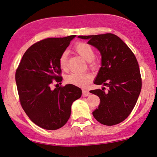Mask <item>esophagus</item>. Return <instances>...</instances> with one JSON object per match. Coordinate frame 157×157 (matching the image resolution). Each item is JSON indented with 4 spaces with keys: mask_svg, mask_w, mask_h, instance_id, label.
<instances>
[{
    "mask_svg": "<svg viewBox=\"0 0 157 157\" xmlns=\"http://www.w3.org/2000/svg\"><path fill=\"white\" fill-rule=\"evenodd\" d=\"M82 94H83L84 96H88V95H90V92L89 91H87V90L83 89L82 90Z\"/></svg>",
    "mask_w": 157,
    "mask_h": 157,
    "instance_id": "esophagus-1",
    "label": "esophagus"
}]
</instances>
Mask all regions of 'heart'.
<instances>
[{"mask_svg":"<svg viewBox=\"0 0 157 157\" xmlns=\"http://www.w3.org/2000/svg\"><path fill=\"white\" fill-rule=\"evenodd\" d=\"M75 51L84 60L90 63V67L94 68L97 63L94 60L95 58V51L91 46L84 42H78L74 47ZM59 65L61 69L64 71L68 70L67 64V53L63 52L59 58ZM93 79V76L89 73L79 74L71 73L66 78V82L68 84L75 85L77 86H86L89 84Z\"/></svg>","mask_w":157,"mask_h":157,"instance_id":"heart-1","label":"heart"}]
</instances>
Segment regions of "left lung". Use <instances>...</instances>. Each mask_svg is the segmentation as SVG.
<instances>
[{
  "label": "left lung",
  "instance_id": "obj_1",
  "mask_svg": "<svg viewBox=\"0 0 157 157\" xmlns=\"http://www.w3.org/2000/svg\"><path fill=\"white\" fill-rule=\"evenodd\" d=\"M78 37L88 39V44L100 51L102 66L94 84L109 87L107 92L105 87L90 91L100 99L93 116L105 125L120 123L131 113L141 90L142 79L136 58L125 43L113 34Z\"/></svg>",
  "mask_w": 157,
  "mask_h": 157
}]
</instances>
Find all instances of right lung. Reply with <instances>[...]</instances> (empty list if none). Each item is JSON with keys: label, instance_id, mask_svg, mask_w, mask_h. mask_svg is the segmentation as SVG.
<instances>
[{"label": "right lung", "instance_id": "1", "mask_svg": "<svg viewBox=\"0 0 157 157\" xmlns=\"http://www.w3.org/2000/svg\"><path fill=\"white\" fill-rule=\"evenodd\" d=\"M74 37L48 38L34 44L16 71L21 107L34 124L45 129L55 130L64 125L71 116L73 102L82 95L81 89L73 84L50 89L54 80L62 81L59 58Z\"/></svg>", "mask_w": 157, "mask_h": 157}]
</instances>
